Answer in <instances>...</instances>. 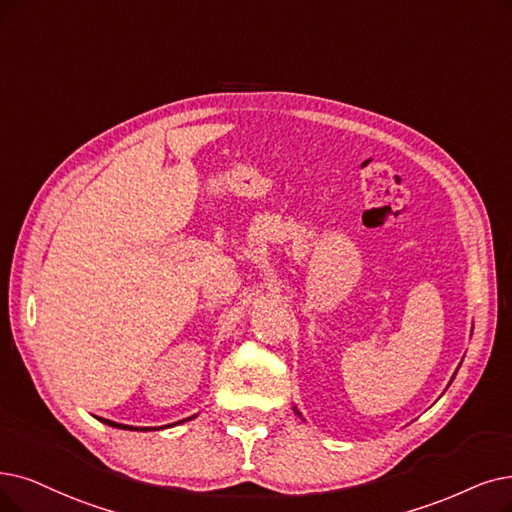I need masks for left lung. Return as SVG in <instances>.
Instances as JSON below:
<instances>
[{"label": "left lung", "mask_w": 512, "mask_h": 512, "mask_svg": "<svg viewBox=\"0 0 512 512\" xmlns=\"http://www.w3.org/2000/svg\"><path fill=\"white\" fill-rule=\"evenodd\" d=\"M470 334H473V330H470ZM458 370H460V365H458ZM458 370H456V372H454V376H452V380H454V378H456V374H458ZM452 380H449V384H452ZM294 412H296V416H300V418H302V414H300V412H298V407H296V405H294ZM302 420H304V418H302Z\"/></svg>", "instance_id": "obj_1"}]
</instances>
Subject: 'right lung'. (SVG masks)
Masks as SVG:
<instances>
[{
	"label": "right lung",
	"instance_id": "obj_1",
	"mask_svg": "<svg viewBox=\"0 0 512 512\" xmlns=\"http://www.w3.org/2000/svg\"><path fill=\"white\" fill-rule=\"evenodd\" d=\"M98 418V416H96ZM193 418H197V414L195 416H191V418H185V420H180V422H174V424H166V426H159V428H170V426H176V424H182V422H187V420H193ZM102 424H109V426H113V428H121V431H142V433H147V431H155V428H151V426H130V424H119V422H113V420H107V418H98ZM157 428V431H159Z\"/></svg>",
	"mask_w": 512,
	"mask_h": 512
}]
</instances>
